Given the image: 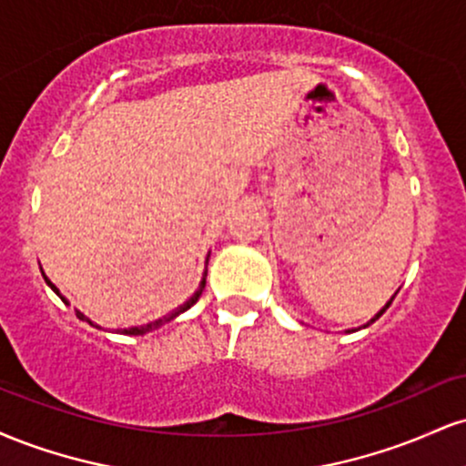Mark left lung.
<instances>
[{
  "instance_id": "1",
  "label": "left lung",
  "mask_w": 466,
  "mask_h": 466,
  "mask_svg": "<svg viewBox=\"0 0 466 466\" xmlns=\"http://www.w3.org/2000/svg\"><path fill=\"white\" fill-rule=\"evenodd\" d=\"M390 304H392V300H390V302L386 304V307H383V309H381V311H379L377 315H374V319H379V318H381V315H383V313H386V309L390 307ZM374 319H372V322H374Z\"/></svg>"
}]
</instances>
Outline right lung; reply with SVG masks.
Segmentation results:
<instances>
[{
    "mask_svg": "<svg viewBox=\"0 0 466 466\" xmlns=\"http://www.w3.org/2000/svg\"><path fill=\"white\" fill-rule=\"evenodd\" d=\"M44 278H46V276H44ZM46 282H47V285H50V287H52V289H55V291L58 293V289H56L55 285H52V282H50V280H47V278H46ZM203 287H206V278H203V280H201V285H199V289H197V291H195V296H192V298H190V300H188V302H186V304H181V307L177 309V311H175V313H170V315H166V318H159V319H155V322H151V324H147V326H137V329H129V330H125V333H129V335H144V333H148V330H153V329H157V326H162L164 322H170V319H173V318H175V315H179V313L188 311V309L192 307V304H195L197 300H199V296H201V293H203ZM58 296H61V293H58ZM61 300L67 304V300H66V298H63V296H61ZM76 315H78V318H80V319H87V318H85V315H83V313H80V311H76Z\"/></svg>",
    "mask_w": 466,
    "mask_h": 466,
    "instance_id": "1",
    "label": "right lung"
}]
</instances>
